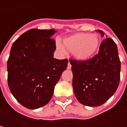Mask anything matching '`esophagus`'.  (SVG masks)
I'll use <instances>...</instances> for the list:
<instances>
[{
  "label": "esophagus",
  "instance_id": "1",
  "mask_svg": "<svg viewBox=\"0 0 127 127\" xmlns=\"http://www.w3.org/2000/svg\"><path fill=\"white\" fill-rule=\"evenodd\" d=\"M71 69V64H70V63H68V66H67V69Z\"/></svg>",
  "mask_w": 127,
  "mask_h": 127
}]
</instances>
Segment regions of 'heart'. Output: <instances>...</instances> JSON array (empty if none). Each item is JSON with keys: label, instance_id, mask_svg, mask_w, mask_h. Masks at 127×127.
<instances>
[{"label": "heart", "instance_id": "b5f03b06", "mask_svg": "<svg viewBox=\"0 0 127 127\" xmlns=\"http://www.w3.org/2000/svg\"><path fill=\"white\" fill-rule=\"evenodd\" d=\"M100 40L97 34L77 32L64 37L62 44L56 43V48L63 54L66 50L72 52L75 58L80 61H86L93 58L98 50Z\"/></svg>", "mask_w": 127, "mask_h": 127}]
</instances>
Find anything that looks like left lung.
I'll list each match as a JSON object with an SVG mask.
<instances>
[{
    "label": "left lung",
    "mask_w": 127,
    "mask_h": 127,
    "mask_svg": "<svg viewBox=\"0 0 127 127\" xmlns=\"http://www.w3.org/2000/svg\"><path fill=\"white\" fill-rule=\"evenodd\" d=\"M103 37V32L97 31ZM73 88L80 103L101 105L116 91L120 82V61L117 45L111 38L104 39L98 54L86 61L70 60Z\"/></svg>",
    "instance_id": "1"
}]
</instances>
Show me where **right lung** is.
Returning a JSON list of instances; mask_svg holds the SVG:
<instances>
[{"label":"right lung","mask_w":127,"mask_h":127,"mask_svg":"<svg viewBox=\"0 0 127 127\" xmlns=\"http://www.w3.org/2000/svg\"><path fill=\"white\" fill-rule=\"evenodd\" d=\"M54 29H32L13 43L7 61L8 85L16 100L28 109L47 104L68 60L54 58Z\"/></svg>","instance_id":"add662e5"}]
</instances>
